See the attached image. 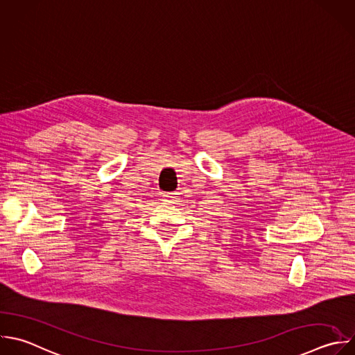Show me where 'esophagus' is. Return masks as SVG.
<instances>
[{"label":"esophagus","mask_w":355,"mask_h":355,"mask_svg":"<svg viewBox=\"0 0 355 355\" xmlns=\"http://www.w3.org/2000/svg\"><path fill=\"white\" fill-rule=\"evenodd\" d=\"M164 197H165V201L173 202V201H176V198H178V193H166Z\"/></svg>","instance_id":"34e87169"}]
</instances>
